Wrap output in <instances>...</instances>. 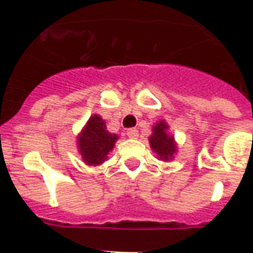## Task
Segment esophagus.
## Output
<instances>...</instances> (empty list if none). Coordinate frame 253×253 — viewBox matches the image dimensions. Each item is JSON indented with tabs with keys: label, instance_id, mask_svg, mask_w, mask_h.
Returning <instances> with one entry per match:
<instances>
[{
	"label": "esophagus",
	"instance_id": "1",
	"mask_svg": "<svg viewBox=\"0 0 253 253\" xmlns=\"http://www.w3.org/2000/svg\"><path fill=\"white\" fill-rule=\"evenodd\" d=\"M127 137H128V138H137L138 137V130H137V128H128V130H127Z\"/></svg>",
	"mask_w": 253,
	"mask_h": 253
}]
</instances>
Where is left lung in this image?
I'll list each match as a JSON object with an SVG mask.
<instances>
[{
    "instance_id": "1",
    "label": "left lung",
    "mask_w": 253,
    "mask_h": 253,
    "mask_svg": "<svg viewBox=\"0 0 253 253\" xmlns=\"http://www.w3.org/2000/svg\"><path fill=\"white\" fill-rule=\"evenodd\" d=\"M168 127L169 126L167 125V122L160 121L153 127V134L149 137L150 148L153 149V152L159 156L160 160H164V161L173 159V154L177 150L175 138L167 131Z\"/></svg>"
}]
</instances>
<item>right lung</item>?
Instances as JSON below:
<instances>
[{"mask_svg":"<svg viewBox=\"0 0 253 253\" xmlns=\"http://www.w3.org/2000/svg\"><path fill=\"white\" fill-rule=\"evenodd\" d=\"M78 150L85 164L100 165L115 146L118 135L107 130L105 122L99 115H92L77 138Z\"/></svg>","mask_w":253,"mask_h":253,"instance_id":"right-lung-1","label":"right lung"}]
</instances>
